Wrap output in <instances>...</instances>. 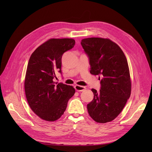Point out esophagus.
I'll use <instances>...</instances> for the list:
<instances>
[{"label": "esophagus", "instance_id": "obj_1", "mask_svg": "<svg viewBox=\"0 0 152 152\" xmlns=\"http://www.w3.org/2000/svg\"><path fill=\"white\" fill-rule=\"evenodd\" d=\"M75 89L77 91H83L86 89V87L84 86H81L79 85H75Z\"/></svg>", "mask_w": 152, "mask_h": 152}]
</instances>
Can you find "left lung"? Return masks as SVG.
<instances>
[{"mask_svg":"<svg viewBox=\"0 0 152 152\" xmlns=\"http://www.w3.org/2000/svg\"><path fill=\"white\" fill-rule=\"evenodd\" d=\"M80 43L89 57L90 73L102 77L100 90L92 89L94 98L87 105L88 113L96 122H111L120 114L131 96L126 57L121 48L108 39L87 38Z\"/></svg>","mask_w":152,"mask_h":152,"instance_id":"obj_1","label":"left lung"}]
</instances>
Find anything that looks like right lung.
Masks as SVG:
<instances>
[{"instance_id":"add662e5","label":"right lung","mask_w":152,"mask_h":152,"mask_svg":"<svg viewBox=\"0 0 152 152\" xmlns=\"http://www.w3.org/2000/svg\"><path fill=\"white\" fill-rule=\"evenodd\" d=\"M75 44L72 39H50L30 58L25 80L26 98L32 111L44 121L53 122L60 118L75 93L72 86L53 80L57 72L61 73L63 53Z\"/></svg>"}]
</instances>
